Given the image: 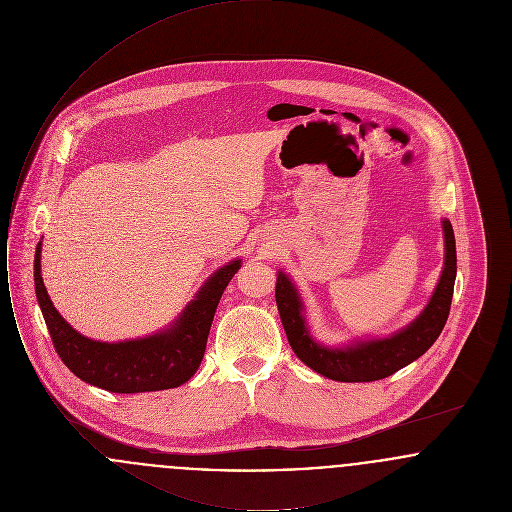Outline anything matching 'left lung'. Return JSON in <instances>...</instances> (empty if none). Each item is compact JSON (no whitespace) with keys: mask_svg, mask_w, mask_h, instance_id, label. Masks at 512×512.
<instances>
[{"mask_svg":"<svg viewBox=\"0 0 512 512\" xmlns=\"http://www.w3.org/2000/svg\"><path fill=\"white\" fill-rule=\"evenodd\" d=\"M445 238V261L432 299L424 311L409 326L380 340L357 341L345 347H326L313 340L305 309L292 280L278 272L276 305L282 318L293 353L318 374L336 382H374L388 378L403 366L411 365L438 340L451 309L455 276H457V247L453 226L441 220Z\"/></svg>","mask_w":512,"mask_h":512,"instance_id":"1","label":"left lung"}]
</instances>
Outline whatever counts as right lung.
Returning <instances> with one entry per match:
<instances>
[{"instance_id":"add662e5","label":"right lung","mask_w":512,"mask_h":512,"mask_svg":"<svg viewBox=\"0 0 512 512\" xmlns=\"http://www.w3.org/2000/svg\"><path fill=\"white\" fill-rule=\"evenodd\" d=\"M40 257L42 242L34 255V286L57 355L82 382L111 393L171 390L188 382L201 365L222 292L242 267V259H236L213 272L167 330L107 343L78 334L57 313L42 280Z\"/></svg>"}]
</instances>
